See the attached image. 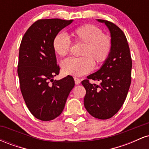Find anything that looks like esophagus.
<instances>
[{
    "label": "esophagus",
    "mask_w": 149,
    "mask_h": 149,
    "mask_svg": "<svg viewBox=\"0 0 149 149\" xmlns=\"http://www.w3.org/2000/svg\"><path fill=\"white\" fill-rule=\"evenodd\" d=\"M74 78L75 83H76V85L80 84V80L79 79V78H77V77H76V76H75L74 78Z\"/></svg>",
    "instance_id": "34e87169"
}]
</instances>
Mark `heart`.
<instances>
[{
	"mask_svg": "<svg viewBox=\"0 0 149 149\" xmlns=\"http://www.w3.org/2000/svg\"><path fill=\"white\" fill-rule=\"evenodd\" d=\"M70 36L76 42L83 43L80 55L82 57H70L61 62V69L66 75L82 76L93 69L95 61L100 64L107 60L112 50L111 38L102 33L99 27L93 24L80 26L71 31ZM52 47L60 57L69 54L71 48L69 38L64 33H59L54 38Z\"/></svg>",
	"mask_w": 149,
	"mask_h": 149,
	"instance_id": "heart-1",
	"label": "heart"
}]
</instances>
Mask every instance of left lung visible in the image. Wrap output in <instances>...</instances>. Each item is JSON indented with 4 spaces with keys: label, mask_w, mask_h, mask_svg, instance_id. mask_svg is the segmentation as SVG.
Returning a JSON list of instances; mask_svg holds the SVG:
<instances>
[{
    "label": "left lung",
    "mask_w": 149,
    "mask_h": 149,
    "mask_svg": "<svg viewBox=\"0 0 149 149\" xmlns=\"http://www.w3.org/2000/svg\"><path fill=\"white\" fill-rule=\"evenodd\" d=\"M105 24L112 40V50L107 60L88 79L98 80L100 85L82 81L86 90L84 106L93 117L106 120L113 116L123 104L131 83L132 59L127 38L123 31L111 22L97 19Z\"/></svg>",
    "instance_id": "obj_1"
}]
</instances>
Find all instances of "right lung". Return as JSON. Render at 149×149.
I'll return each mask as SVG.
<instances>
[{
	"label": "right lung",
	"instance_id": "add662e5",
	"mask_svg": "<svg viewBox=\"0 0 149 149\" xmlns=\"http://www.w3.org/2000/svg\"><path fill=\"white\" fill-rule=\"evenodd\" d=\"M73 21L40 19L31 26L22 38L17 69L20 89L29 110L40 120H51L60 115L75 85L71 76L53 79L59 73L53 39Z\"/></svg>",
	"mask_w": 149,
	"mask_h": 149
}]
</instances>
